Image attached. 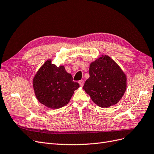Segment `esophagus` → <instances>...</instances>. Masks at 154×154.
Masks as SVG:
<instances>
[{
  "label": "esophagus",
  "instance_id": "34e87169",
  "mask_svg": "<svg viewBox=\"0 0 154 154\" xmlns=\"http://www.w3.org/2000/svg\"><path fill=\"white\" fill-rule=\"evenodd\" d=\"M78 83H79V84H80V85L81 87H83V84H84V81H83V80H82L79 81Z\"/></svg>",
  "mask_w": 154,
  "mask_h": 154
}]
</instances>
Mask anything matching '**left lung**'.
<instances>
[{
  "mask_svg": "<svg viewBox=\"0 0 154 154\" xmlns=\"http://www.w3.org/2000/svg\"><path fill=\"white\" fill-rule=\"evenodd\" d=\"M90 77L83 88L97 106L103 108L118 103L127 89V76L108 55H101L90 64Z\"/></svg>",
  "mask_w": 154,
  "mask_h": 154,
  "instance_id": "8db88e82",
  "label": "left lung"
}]
</instances>
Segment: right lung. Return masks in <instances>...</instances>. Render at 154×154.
<instances>
[{
    "instance_id": "right-lung-1",
    "label": "right lung",
    "mask_w": 154,
    "mask_h": 154,
    "mask_svg": "<svg viewBox=\"0 0 154 154\" xmlns=\"http://www.w3.org/2000/svg\"><path fill=\"white\" fill-rule=\"evenodd\" d=\"M35 94L38 101L51 109L66 105L79 83L72 81L64 66L57 67L49 59L38 69L32 80Z\"/></svg>"
}]
</instances>
